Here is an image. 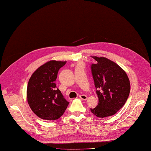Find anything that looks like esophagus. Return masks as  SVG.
<instances>
[{
	"label": "esophagus",
	"instance_id": "1",
	"mask_svg": "<svg viewBox=\"0 0 151 151\" xmlns=\"http://www.w3.org/2000/svg\"><path fill=\"white\" fill-rule=\"evenodd\" d=\"M79 98L82 100H84V101H86V100L87 99V96L86 95H84V94H81L79 96Z\"/></svg>",
	"mask_w": 151,
	"mask_h": 151
}]
</instances>
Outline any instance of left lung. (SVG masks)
Here are the masks:
<instances>
[{
  "label": "left lung",
  "instance_id": "obj_1",
  "mask_svg": "<svg viewBox=\"0 0 151 151\" xmlns=\"http://www.w3.org/2000/svg\"><path fill=\"white\" fill-rule=\"evenodd\" d=\"M97 63L91 65L98 106L91 111L98 117H109L117 112L126 103L130 92V83L126 72L105 57H92Z\"/></svg>",
  "mask_w": 151,
  "mask_h": 151
}]
</instances>
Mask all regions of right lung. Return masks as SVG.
<instances>
[{
    "label": "right lung",
    "instance_id": "1",
    "mask_svg": "<svg viewBox=\"0 0 151 151\" xmlns=\"http://www.w3.org/2000/svg\"><path fill=\"white\" fill-rule=\"evenodd\" d=\"M66 63L50 60L42 65L30 77L27 89V101L37 117L44 120H57L64 113L69 102L57 88L58 71Z\"/></svg>",
    "mask_w": 151,
    "mask_h": 151
}]
</instances>
